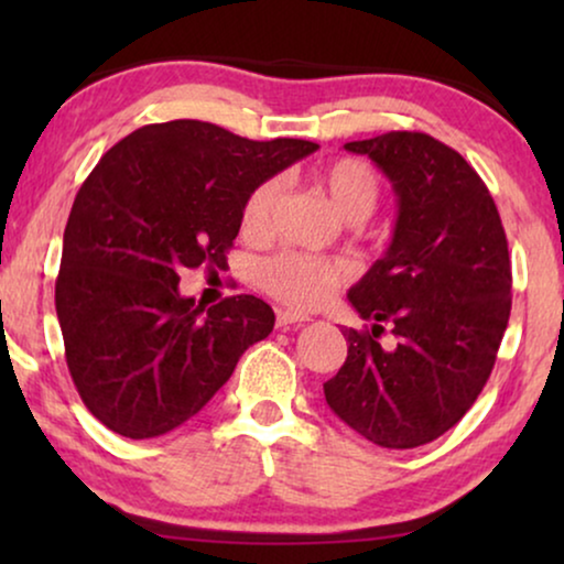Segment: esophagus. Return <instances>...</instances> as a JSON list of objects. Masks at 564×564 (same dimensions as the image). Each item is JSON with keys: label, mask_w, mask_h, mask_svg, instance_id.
<instances>
[{"label": "esophagus", "mask_w": 564, "mask_h": 564, "mask_svg": "<svg viewBox=\"0 0 564 564\" xmlns=\"http://www.w3.org/2000/svg\"><path fill=\"white\" fill-rule=\"evenodd\" d=\"M311 318L307 315H300V313H292V311H280L276 313V326L280 328H290V326H303Z\"/></svg>", "instance_id": "esophagus-1"}]
</instances>
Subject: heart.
<instances>
[{"label":"heart","instance_id":"obj_1","mask_svg":"<svg viewBox=\"0 0 564 564\" xmlns=\"http://www.w3.org/2000/svg\"><path fill=\"white\" fill-rule=\"evenodd\" d=\"M311 182L318 187L344 220L359 223L380 203L382 180L365 159L338 156L315 166ZM280 197V182L267 180L251 189L241 207L243 236L259 238L269 230L272 210ZM351 280V269L341 259H318L303 251H282L259 267V284L280 303L313 311L334 297Z\"/></svg>","mask_w":564,"mask_h":564}]
</instances>
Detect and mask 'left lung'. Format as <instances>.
Wrapping results in <instances>:
<instances>
[{"label": "left lung", "mask_w": 564, "mask_h": 564, "mask_svg": "<svg viewBox=\"0 0 564 564\" xmlns=\"http://www.w3.org/2000/svg\"><path fill=\"white\" fill-rule=\"evenodd\" d=\"M392 182L398 220L382 259L349 290L372 330L346 328L326 403L384 449L434 442L465 415L496 365L511 315V259L498 207L473 166L426 133L351 141ZM388 325L395 350L376 341Z\"/></svg>", "instance_id": "1"}]
</instances>
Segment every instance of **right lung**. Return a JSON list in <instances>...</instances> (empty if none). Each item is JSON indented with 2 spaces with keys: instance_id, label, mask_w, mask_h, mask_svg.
<instances>
[{
  "instance_id": "obj_1",
  "label": "right lung",
  "mask_w": 564,
  "mask_h": 564,
  "mask_svg": "<svg viewBox=\"0 0 564 564\" xmlns=\"http://www.w3.org/2000/svg\"><path fill=\"white\" fill-rule=\"evenodd\" d=\"M315 149L172 120L133 130L99 159L64 230L56 313L72 380L107 429L169 434L272 334L264 300L234 295L205 311L180 295V272L226 264L251 189Z\"/></svg>"
}]
</instances>
